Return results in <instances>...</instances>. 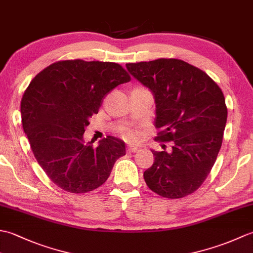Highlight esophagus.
I'll list each match as a JSON object with an SVG mask.
<instances>
[{
	"instance_id": "1",
	"label": "esophagus",
	"mask_w": 253,
	"mask_h": 253,
	"mask_svg": "<svg viewBox=\"0 0 253 253\" xmlns=\"http://www.w3.org/2000/svg\"><path fill=\"white\" fill-rule=\"evenodd\" d=\"M138 147L136 146H127V151L128 152H137L138 151Z\"/></svg>"
}]
</instances>
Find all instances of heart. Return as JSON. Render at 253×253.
Segmentation results:
<instances>
[{
    "label": "heart",
    "mask_w": 253,
    "mask_h": 253,
    "mask_svg": "<svg viewBox=\"0 0 253 253\" xmlns=\"http://www.w3.org/2000/svg\"><path fill=\"white\" fill-rule=\"evenodd\" d=\"M121 136L127 141H137L141 138L142 132L135 127H125L121 130Z\"/></svg>",
    "instance_id": "obj_1"
}]
</instances>
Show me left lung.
Listing matches in <instances>:
<instances>
[{
    "instance_id": "obj_1",
    "label": "left lung",
    "mask_w": 253,
    "mask_h": 253,
    "mask_svg": "<svg viewBox=\"0 0 253 253\" xmlns=\"http://www.w3.org/2000/svg\"><path fill=\"white\" fill-rule=\"evenodd\" d=\"M126 67L154 95L155 140L174 143L170 152L153 150L144 180L164 198L190 195L207 179L222 147L227 107L221 88L200 68L176 58Z\"/></svg>"
}]
</instances>
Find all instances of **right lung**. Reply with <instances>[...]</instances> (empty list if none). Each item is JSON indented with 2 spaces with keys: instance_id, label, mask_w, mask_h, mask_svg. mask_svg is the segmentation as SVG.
Returning <instances> with one entry per match:
<instances>
[{
  "instance_id": "right-lung-1",
  "label": "right lung",
  "mask_w": 253,
  "mask_h": 253,
  "mask_svg": "<svg viewBox=\"0 0 253 253\" xmlns=\"http://www.w3.org/2000/svg\"><path fill=\"white\" fill-rule=\"evenodd\" d=\"M120 64L60 61L31 80L20 103L21 124L32 152L47 177L73 193L92 191L109 178L125 142L109 136L98 147L84 143L89 117L104 96L130 82Z\"/></svg>"
}]
</instances>
